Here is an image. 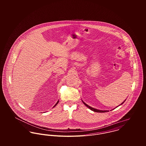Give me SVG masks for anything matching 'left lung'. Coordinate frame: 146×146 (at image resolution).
Masks as SVG:
<instances>
[{
    "label": "left lung",
    "mask_w": 146,
    "mask_h": 146,
    "mask_svg": "<svg viewBox=\"0 0 146 146\" xmlns=\"http://www.w3.org/2000/svg\"><path fill=\"white\" fill-rule=\"evenodd\" d=\"M125 100L124 101V102H123V103H122V104H120V105H121V104H123L124 103V102H125ZM82 102H83L84 104H85V106H86L87 107H88V108H89L90 110H91L92 111H94V112H102H102H108V111H109L108 110H98V109H96V108H93V107H90V106H88V104H85V103L84 102L83 100H82ZM120 105H119V106H120ZM119 106H117L116 107H119ZM115 108H113V109H115ZM110 111H112V110H110Z\"/></svg>",
    "instance_id": "left-lung-1"
}]
</instances>
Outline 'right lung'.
Wrapping results in <instances>:
<instances>
[{
  "instance_id": "right-lung-1",
  "label": "right lung",
  "mask_w": 146,
  "mask_h": 146,
  "mask_svg": "<svg viewBox=\"0 0 146 146\" xmlns=\"http://www.w3.org/2000/svg\"><path fill=\"white\" fill-rule=\"evenodd\" d=\"M58 102H59V101H57V103H56V104H55V105H54V106H53V107H55V106H56V105H57V104H58Z\"/></svg>"
}]
</instances>
